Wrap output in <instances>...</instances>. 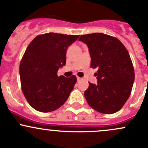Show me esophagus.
Masks as SVG:
<instances>
[{
  "label": "esophagus",
  "mask_w": 148,
  "mask_h": 148,
  "mask_svg": "<svg viewBox=\"0 0 148 148\" xmlns=\"http://www.w3.org/2000/svg\"><path fill=\"white\" fill-rule=\"evenodd\" d=\"M77 82H79V81H81V80H82V78H80V77H77Z\"/></svg>",
  "instance_id": "obj_1"
}]
</instances>
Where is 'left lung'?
Masks as SVG:
<instances>
[{
    "mask_svg": "<svg viewBox=\"0 0 148 148\" xmlns=\"http://www.w3.org/2000/svg\"><path fill=\"white\" fill-rule=\"evenodd\" d=\"M91 56V68H98L97 84L89 82L84 97L89 105L103 114H113L130 96L135 71L127 50L119 39L96 33L82 35Z\"/></svg>",
    "mask_w": 148,
    "mask_h": 148,
    "instance_id": "obj_1",
    "label": "left lung"
}]
</instances>
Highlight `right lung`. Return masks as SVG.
I'll return each instance as SVG.
<instances>
[{"label": "right lung", "mask_w": 148, "mask_h": 148, "mask_svg": "<svg viewBox=\"0 0 148 148\" xmlns=\"http://www.w3.org/2000/svg\"><path fill=\"white\" fill-rule=\"evenodd\" d=\"M79 36L47 33L37 36L26 49L19 67L21 84L28 104L37 111L57 110L74 89L76 76L58 77L57 71L66 64L68 46Z\"/></svg>", "instance_id": "right-lung-1"}]
</instances>
